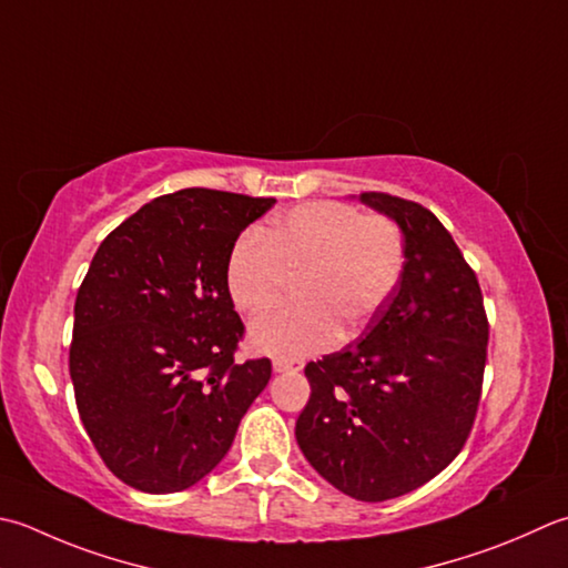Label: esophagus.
Wrapping results in <instances>:
<instances>
[{
    "label": "esophagus",
    "mask_w": 568,
    "mask_h": 568,
    "mask_svg": "<svg viewBox=\"0 0 568 568\" xmlns=\"http://www.w3.org/2000/svg\"><path fill=\"white\" fill-rule=\"evenodd\" d=\"M303 362H300V359H275L273 362V372H277V374H283V372H300V369H303Z\"/></svg>",
    "instance_id": "34e87169"
}]
</instances>
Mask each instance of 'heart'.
<instances>
[{"label": "heart", "instance_id": "obj_1", "mask_svg": "<svg viewBox=\"0 0 568 568\" xmlns=\"http://www.w3.org/2000/svg\"><path fill=\"white\" fill-rule=\"evenodd\" d=\"M404 271L394 221L364 216L342 202H310L241 236L229 255L226 285L241 313L281 303L297 281L300 305L251 325V347L273 357H307L354 337L386 305Z\"/></svg>", "mask_w": 568, "mask_h": 568}]
</instances>
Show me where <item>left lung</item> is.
Segmentation results:
<instances>
[{
  "instance_id": "left-lung-1",
  "label": "left lung",
  "mask_w": 568,
  "mask_h": 568,
  "mask_svg": "<svg viewBox=\"0 0 568 568\" xmlns=\"http://www.w3.org/2000/svg\"><path fill=\"white\" fill-rule=\"evenodd\" d=\"M359 202L402 229V281L357 342L305 366L313 394L295 438L339 493L384 503L426 485L463 450L490 327L473 268L428 209L382 192Z\"/></svg>"
}]
</instances>
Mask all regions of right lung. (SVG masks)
Listing matches in <instances>:
<instances>
[{
    "label": "right lung",
    "mask_w": 568,
    "mask_h": 568,
    "mask_svg": "<svg viewBox=\"0 0 568 568\" xmlns=\"http://www.w3.org/2000/svg\"><path fill=\"white\" fill-rule=\"evenodd\" d=\"M273 204L216 189L152 199L100 243L78 287L75 406L110 473L135 490L206 477L271 379V359L233 362L243 322L226 265Z\"/></svg>",
    "instance_id": "add662e5"
}]
</instances>
